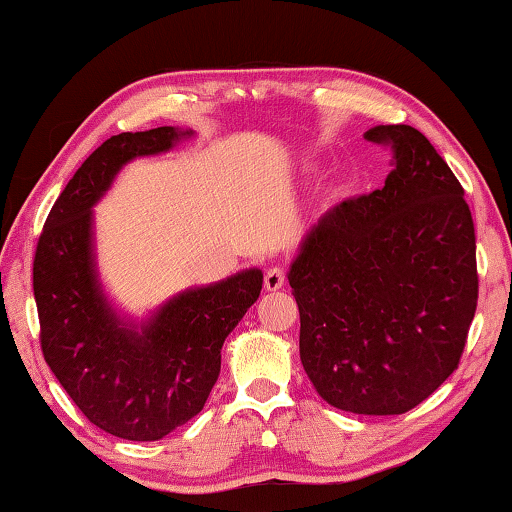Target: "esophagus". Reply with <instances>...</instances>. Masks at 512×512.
<instances>
[{"label": "esophagus", "mask_w": 512, "mask_h": 512, "mask_svg": "<svg viewBox=\"0 0 512 512\" xmlns=\"http://www.w3.org/2000/svg\"><path fill=\"white\" fill-rule=\"evenodd\" d=\"M284 280H287V271L282 266H271L264 275V287L268 291H277L284 287Z\"/></svg>", "instance_id": "34e87169"}]
</instances>
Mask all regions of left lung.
<instances>
[{
    "label": "left lung",
    "mask_w": 512,
    "mask_h": 512,
    "mask_svg": "<svg viewBox=\"0 0 512 512\" xmlns=\"http://www.w3.org/2000/svg\"><path fill=\"white\" fill-rule=\"evenodd\" d=\"M391 149L381 189L320 216L289 271L300 359L327 404L400 415L461 363L479 273L470 205L454 171L413 126H375Z\"/></svg>",
    "instance_id": "obj_1"
}]
</instances>
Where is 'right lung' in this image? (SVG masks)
<instances>
[{"mask_svg": "<svg viewBox=\"0 0 512 512\" xmlns=\"http://www.w3.org/2000/svg\"><path fill=\"white\" fill-rule=\"evenodd\" d=\"M171 126L103 142L56 198L33 257L40 348L81 413L124 440H160L201 413L221 370L225 336L259 298L262 271H246L164 305L137 334L112 314L92 264L90 207L135 155L167 151Z\"/></svg>", "mask_w": 512, "mask_h": 512, "instance_id": "right-lung-1", "label": "right lung"}]
</instances>
